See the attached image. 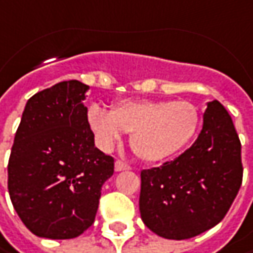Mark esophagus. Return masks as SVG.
<instances>
[{
  "label": "esophagus",
  "mask_w": 253,
  "mask_h": 253,
  "mask_svg": "<svg viewBox=\"0 0 253 253\" xmlns=\"http://www.w3.org/2000/svg\"><path fill=\"white\" fill-rule=\"evenodd\" d=\"M131 167L127 164V163H125V161H122V160H117L115 163V170L116 171H125V170H130Z\"/></svg>",
  "instance_id": "34e87169"
}]
</instances>
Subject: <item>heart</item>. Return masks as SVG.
I'll list each match as a JSON object with an SVG mask.
<instances>
[{
  "instance_id": "heart-1",
  "label": "heart",
  "mask_w": 253,
  "mask_h": 253,
  "mask_svg": "<svg viewBox=\"0 0 253 253\" xmlns=\"http://www.w3.org/2000/svg\"><path fill=\"white\" fill-rule=\"evenodd\" d=\"M200 112L188 100H120L107 112L87 110L89 126L103 146H112L130 133L131 148L146 161H164L191 143L200 127Z\"/></svg>"
}]
</instances>
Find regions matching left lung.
<instances>
[{"instance_id":"1","label":"left lung","mask_w":253,"mask_h":253,"mask_svg":"<svg viewBox=\"0 0 253 253\" xmlns=\"http://www.w3.org/2000/svg\"><path fill=\"white\" fill-rule=\"evenodd\" d=\"M241 141L226 109L208 103L191 147L160 167L143 170L140 214L150 231L188 239L224 219L242 184Z\"/></svg>"}]
</instances>
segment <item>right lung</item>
Masks as SVG:
<instances>
[{"mask_svg": "<svg viewBox=\"0 0 253 253\" xmlns=\"http://www.w3.org/2000/svg\"><path fill=\"white\" fill-rule=\"evenodd\" d=\"M87 84L65 81L27 102L8 161L18 216L41 238L71 239L94 222L115 159L94 147L83 105Z\"/></svg>", "mask_w": 253, "mask_h": 253, "instance_id": "1", "label": "right lung"}]
</instances>
